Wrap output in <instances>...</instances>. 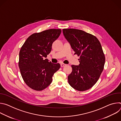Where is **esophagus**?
Here are the masks:
<instances>
[{
  "mask_svg": "<svg viewBox=\"0 0 121 121\" xmlns=\"http://www.w3.org/2000/svg\"><path fill=\"white\" fill-rule=\"evenodd\" d=\"M60 65H61V67H63V66H64L66 65H65V64H63V63H61V64H60Z\"/></svg>",
  "mask_w": 121,
  "mask_h": 121,
  "instance_id": "34e87169",
  "label": "esophagus"
}]
</instances>
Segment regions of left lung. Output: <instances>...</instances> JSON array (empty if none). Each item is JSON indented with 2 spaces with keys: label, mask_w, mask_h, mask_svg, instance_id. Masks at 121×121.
Masks as SVG:
<instances>
[{
  "label": "left lung",
  "mask_w": 121,
  "mask_h": 121,
  "mask_svg": "<svg viewBox=\"0 0 121 121\" xmlns=\"http://www.w3.org/2000/svg\"><path fill=\"white\" fill-rule=\"evenodd\" d=\"M63 32L75 55L80 56L79 65H71L68 83L78 91L88 90L97 82L104 68L105 58L100 43L95 36L82 30L64 29Z\"/></svg>",
  "instance_id": "obj_1"
}]
</instances>
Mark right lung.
I'll return each mask as SVG.
<instances>
[{
	"instance_id": "obj_1",
	"label": "right lung",
	"mask_w": 121,
	"mask_h": 121,
	"mask_svg": "<svg viewBox=\"0 0 121 121\" xmlns=\"http://www.w3.org/2000/svg\"><path fill=\"white\" fill-rule=\"evenodd\" d=\"M61 33V29H49L33 33L22 46L19 66L24 81L31 89L40 91L46 88L60 68L59 63L53 64L45 58Z\"/></svg>"
}]
</instances>
